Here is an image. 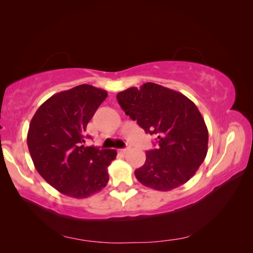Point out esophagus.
Wrapping results in <instances>:
<instances>
[{"label": "esophagus", "instance_id": "34e87169", "mask_svg": "<svg viewBox=\"0 0 253 253\" xmlns=\"http://www.w3.org/2000/svg\"><path fill=\"white\" fill-rule=\"evenodd\" d=\"M129 151V147L128 148H126V149H121V150H119V153L120 154H126V153Z\"/></svg>", "mask_w": 253, "mask_h": 253}]
</instances>
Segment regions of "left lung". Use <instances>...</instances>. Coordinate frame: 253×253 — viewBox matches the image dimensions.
Here are the masks:
<instances>
[{
  "label": "left lung",
  "instance_id": "1",
  "mask_svg": "<svg viewBox=\"0 0 253 253\" xmlns=\"http://www.w3.org/2000/svg\"><path fill=\"white\" fill-rule=\"evenodd\" d=\"M117 100L145 133L157 136V149L145 153L144 165L135 170L136 178L158 191L186 183L208 152V128L194 102L152 82L119 91Z\"/></svg>",
  "mask_w": 253,
  "mask_h": 253
}]
</instances>
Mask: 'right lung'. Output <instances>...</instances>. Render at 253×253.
Listing matches in <instances>:
<instances>
[{
	"mask_svg": "<svg viewBox=\"0 0 253 253\" xmlns=\"http://www.w3.org/2000/svg\"><path fill=\"white\" fill-rule=\"evenodd\" d=\"M108 91L81 84L40 105L30 121L27 145L36 170L64 195L85 198L109 181L116 150L85 147L86 126Z\"/></svg>",
	"mask_w": 253,
	"mask_h": 253,
	"instance_id": "add662e5",
	"label": "right lung"
}]
</instances>
